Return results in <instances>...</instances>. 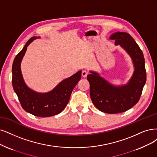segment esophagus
I'll use <instances>...</instances> for the list:
<instances>
[{"label":"esophagus","instance_id":"obj_1","mask_svg":"<svg viewBox=\"0 0 157 157\" xmlns=\"http://www.w3.org/2000/svg\"><path fill=\"white\" fill-rule=\"evenodd\" d=\"M87 75H88V72H86V71H82V75L83 78H86V76H87Z\"/></svg>","mask_w":157,"mask_h":157}]
</instances>
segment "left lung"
<instances>
[{"label":"left lung","mask_w":157,"mask_h":157,"mask_svg":"<svg viewBox=\"0 0 157 157\" xmlns=\"http://www.w3.org/2000/svg\"><path fill=\"white\" fill-rule=\"evenodd\" d=\"M115 45H120L131 57L135 71L129 82L115 86L93 71L87 75L90 83V96L94 106L100 111L108 114L125 112L134 106L140 100L146 82L145 59L142 51L126 32H116L110 36Z\"/></svg>","instance_id":"1"}]
</instances>
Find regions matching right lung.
Here are the masks:
<instances>
[{
    "instance_id": "right-lung-1",
    "label": "right lung",
    "mask_w": 157,
    "mask_h": 157,
    "mask_svg": "<svg viewBox=\"0 0 157 157\" xmlns=\"http://www.w3.org/2000/svg\"><path fill=\"white\" fill-rule=\"evenodd\" d=\"M37 37L28 40L24 48L15 57L12 65V85L21 105L26 112L39 117H49L61 113L68 104L74 88L82 77V71L63 80L46 93H39L26 85L21 70V63L28 46Z\"/></svg>"
}]
</instances>
